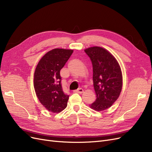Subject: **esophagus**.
I'll list each match as a JSON object with an SVG mask.
<instances>
[{"label":"esophagus","instance_id":"obj_1","mask_svg":"<svg viewBox=\"0 0 152 152\" xmlns=\"http://www.w3.org/2000/svg\"><path fill=\"white\" fill-rule=\"evenodd\" d=\"M74 92L75 93H79V94H82V93H83L84 92V89H82V88H79V89H78L77 90H76V91H74Z\"/></svg>","mask_w":152,"mask_h":152}]
</instances>
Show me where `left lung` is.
Returning a JSON list of instances; mask_svg holds the SVG:
<instances>
[{
	"mask_svg": "<svg viewBox=\"0 0 152 152\" xmlns=\"http://www.w3.org/2000/svg\"><path fill=\"white\" fill-rule=\"evenodd\" d=\"M90 58L93 70V85L96 101L90 107L96 111L110 108L120 96L122 75L120 65L113 55L100 47L84 50Z\"/></svg>",
	"mask_w": 152,
	"mask_h": 152,
	"instance_id": "1",
	"label": "left lung"
}]
</instances>
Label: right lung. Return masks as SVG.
Returning a JSON list of instances; mask_svg holds the SVG:
<instances>
[{"mask_svg": "<svg viewBox=\"0 0 152 152\" xmlns=\"http://www.w3.org/2000/svg\"><path fill=\"white\" fill-rule=\"evenodd\" d=\"M71 49H54L40 59L34 73L36 95L49 112L59 113L67 106L69 96L64 93L61 84V69L71 56Z\"/></svg>", "mask_w": 152, "mask_h": 152, "instance_id": "right-lung-1", "label": "right lung"}]
</instances>
